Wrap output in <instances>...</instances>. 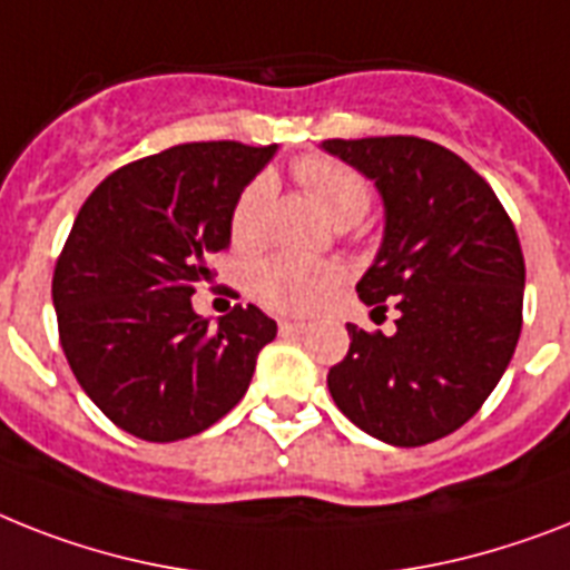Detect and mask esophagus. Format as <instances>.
<instances>
[{
    "label": "esophagus",
    "instance_id": "34e87169",
    "mask_svg": "<svg viewBox=\"0 0 570 570\" xmlns=\"http://www.w3.org/2000/svg\"><path fill=\"white\" fill-rule=\"evenodd\" d=\"M307 322H289V318H284V322H281V333H286V336H289V333H304L307 331Z\"/></svg>",
    "mask_w": 570,
    "mask_h": 570
}]
</instances>
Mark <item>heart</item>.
<instances>
[{
    "instance_id": "1",
    "label": "heart",
    "mask_w": 570,
    "mask_h": 570,
    "mask_svg": "<svg viewBox=\"0 0 570 570\" xmlns=\"http://www.w3.org/2000/svg\"><path fill=\"white\" fill-rule=\"evenodd\" d=\"M295 178L342 228L363 219L368 205H372L368 178L342 160H333V157H301L295 164ZM272 196H275L272 175H257L239 193L234 213H230V237L239 248H252V245L263 243ZM340 284V266L325 261H304V257H293V254L266 257L254 266L252 277H248V289L263 307L275 309V313H289V316H304V313H313L322 304H327V298L336 293Z\"/></svg>"
}]
</instances>
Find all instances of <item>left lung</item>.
I'll use <instances>...</instances> for the list:
<instances>
[{"label":"left lung","instance_id":"obj_1","mask_svg":"<svg viewBox=\"0 0 570 570\" xmlns=\"http://www.w3.org/2000/svg\"><path fill=\"white\" fill-rule=\"evenodd\" d=\"M383 198L381 252L360 298L397 309L392 336L348 325L327 372L342 413L386 445L460 430L492 395L521 336L524 254L494 189L460 155L421 137L325 140Z\"/></svg>","mask_w":570,"mask_h":570}]
</instances>
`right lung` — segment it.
Instances as JSON below:
<instances>
[{"label":"right lung","instance_id":"1","mask_svg":"<svg viewBox=\"0 0 570 570\" xmlns=\"http://www.w3.org/2000/svg\"><path fill=\"white\" fill-rule=\"evenodd\" d=\"M277 146L184 142L110 173L78 210L52 277L60 348L90 401L146 442L228 415L277 325L254 304L210 327L193 309L230 213Z\"/></svg>","mask_w":570,"mask_h":570}]
</instances>
